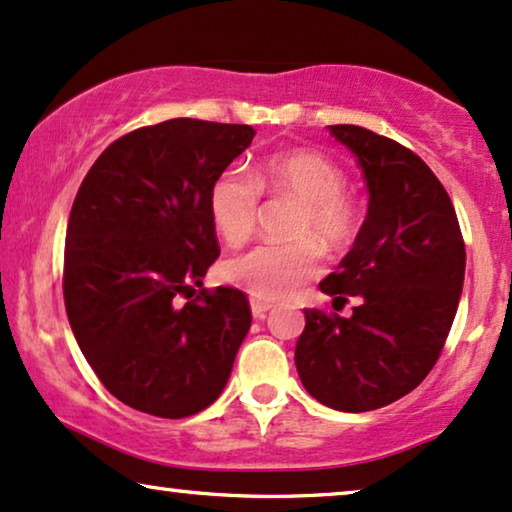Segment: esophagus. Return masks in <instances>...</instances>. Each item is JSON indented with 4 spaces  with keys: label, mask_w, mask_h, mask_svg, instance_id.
<instances>
[{
    "label": "esophagus",
    "mask_w": 512,
    "mask_h": 512,
    "mask_svg": "<svg viewBox=\"0 0 512 512\" xmlns=\"http://www.w3.org/2000/svg\"><path fill=\"white\" fill-rule=\"evenodd\" d=\"M272 308V303L268 301H261V298H251V315L256 317V320H263L265 313Z\"/></svg>",
    "instance_id": "esophagus-1"
}]
</instances>
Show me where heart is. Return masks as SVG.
I'll return each instance as SVG.
<instances>
[{"mask_svg":"<svg viewBox=\"0 0 512 512\" xmlns=\"http://www.w3.org/2000/svg\"><path fill=\"white\" fill-rule=\"evenodd\" d=\"M343 188V171L315 150L272 155L254 178L240 167L223 169L209 188V216L230 247L242 244L254 230L261 192L298 202L289 228L296 242L258 244L228 258L221 265L223 280L263 301L294 294L320 270V254L310 239L327 251H341L360 230V207Z\"/></svg>","mask_w":512,"mask_h":512,"instance_id":"heart-1","label":"heart"}]
</instances>
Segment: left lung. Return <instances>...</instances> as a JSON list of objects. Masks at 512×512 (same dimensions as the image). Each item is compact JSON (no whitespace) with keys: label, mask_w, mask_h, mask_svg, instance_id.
<instances>
[{"label":"left lung","mask_w":512,"mask_h":512,"mask_svg":"<svg viewBox=\"0 0 512 512\" xmlns=\"http://www.w3.org/2000/svg\"><path fill=\"white\" fill-rule=\"evenodd\" d=\"M329 134L355 152L369 209L320 289L336 310L348 296L360 305L350 317L305 310L294 360L317 402L360 414L400 400L435 367L459 308L466 244L447 190L421 157L355 124Z\"/></svg>","instance_id":"1"}]
</instances>
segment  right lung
<instances>
[{
  "label": "right lung",
  "mask_w": 512,
  "mask_h": 512,
  "mask_svg": "<svg viewBox=\"0 0 512 512\" xmlns=\"http://www.w3.org/2000/svg\"><path fill=\"white\" fill-rule=\"evenodd\" d=\"M254 136L249 124L188 117L143 126L108 145L79 185L65 310L86 362L131 409L185 418L228 383L251 310L240 289H202L221 254L209 188Z\"/></svg>",
  "instance_id": "obj_1"
}]
</instances>
